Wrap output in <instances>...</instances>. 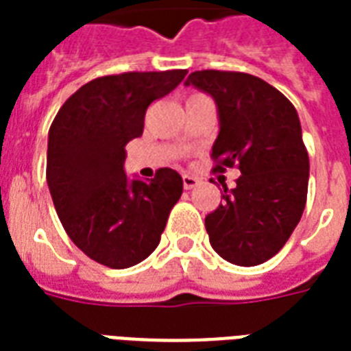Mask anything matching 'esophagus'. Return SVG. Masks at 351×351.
<instances>
[{
  "label": "esophagus",
  "mask_w": 351,
  "mask_h": 351,
  "mask_svg": "<svg viewBox=\"0 0 351 351\" xmlns=\"http://www.w3.org/2000/svg\"><path fill=\"white\" fill-rule=\"evenodd\" d=\"M196 185H200V179L194 178V176H189V173L183 176V186H185L186 191H191V189H194Z\"/></svg>",
  "instance_id": "esophagus-1"
}]
</instances>
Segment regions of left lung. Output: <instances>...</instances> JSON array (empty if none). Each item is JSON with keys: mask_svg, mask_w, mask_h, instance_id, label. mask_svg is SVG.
<instances>
[{"mask_svg": "<svg viewBox=\"0 0 351 351\" xmlns=\"http://www.w3.org/2000/svg\"><path fill=\"white\" fill-rule=\"evenodd\" d=\"M185 86L211 95L219 110L215 172H241L206 217L209 243L235 265L267 262L290 239L306 204L308 153L298 112L278 89L247 73L196 71Z\"/></svg>", "mask_w": 351, "mask_h": 351, "instance_id": "8db88e82", "label": "left lung"}]
</instances>
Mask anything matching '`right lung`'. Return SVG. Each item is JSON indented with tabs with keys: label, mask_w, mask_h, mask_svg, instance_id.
Masks as SVG:
<instances>
[{
	"label": "right lung",
	"mask_w": 351,
	"mask_h": 351,
	"mask_svg": "<svg viewBox=\"0 0 351 351\" xmlns=\"http://www.w3.org/2000/svg\"><path fill=\"white\" fill-rule=\"evenodd\" d=\"M185 69L101 76L69 97L48 132L46 181L63 228L78 249L112 269L157 249L183 193L172 168L127 179L125 145L144 132L145 110L185 78Z\"/></svg>",
	"instance_id": "add662e5"
}]
</instances>
